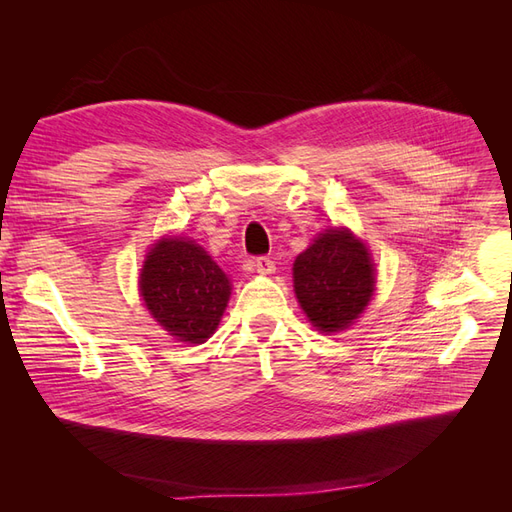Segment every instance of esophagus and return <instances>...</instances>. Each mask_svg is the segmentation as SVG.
<instances>
[{
	"label": "esophagus",
	"mask_w": 512,
	"mask_h": 512,
	"mask_svg": "<svg viewBox=\"0 0 512 512\" xmlns=\"http://www.w3.org/2000/svg\"><path fill=\"white\" fill-rule=\"evenodd\" d=\"M254 267H256L258 273H273V269H275L273 260H271L269 256H258V258L254 260Z\"/></svg>",
	"instance_id": "1"
}]
</instances>
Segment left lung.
Wrapping results in <instances>:
<instances>
[{"label": "left lung", "instance_id": "obj_1", "mask_svg": "<svg viewBox=\"0 0 512 512\" xmlns=\"http://www.w3.org/2000/svg\"><path fill=\"white\" fill-rule=\"evenodd\" d=\"M294 292L320 331H342L363 314L374 292V265L348 230L324 232L294 260Z\"/></svg>", "mask_w": 512, "mask_h": 512}]
</instances>
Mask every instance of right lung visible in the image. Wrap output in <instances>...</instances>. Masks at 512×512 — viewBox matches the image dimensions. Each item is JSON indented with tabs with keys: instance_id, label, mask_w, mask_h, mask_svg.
Wrapping results in <instances>:
<instances>
[{
	"instance_id": "1",
	"label": "right lung",
	"mask_w": 512,
	"mask_h": 512,
	"mask_svg": "<svg viewBox=\"0 0 512 512\" xmlns=\"http://www.w3.org/2000/svg\"><path fill=\"white\" fill-rule=\"evenodd\" d=\"M141 294L170 335L179 342L203 344L224 314L230 282L200 245L164 239L145 260Z\"/></svg>"
}]
</instances>
